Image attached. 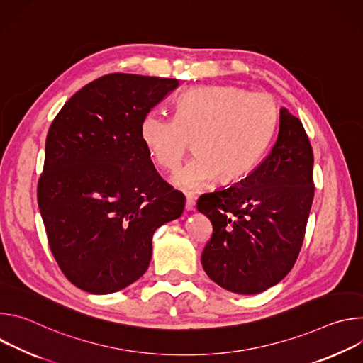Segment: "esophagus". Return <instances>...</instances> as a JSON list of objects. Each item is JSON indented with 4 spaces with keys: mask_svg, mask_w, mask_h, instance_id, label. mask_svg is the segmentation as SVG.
I'll use <instances>...</instances> for the list:
<instances>
[{
    "mask_svg": "<svg viewBox=\"0 0 363 363\" xmlns=\"http://www.w3.org/2000/svg\"><path fill=\"white\" fill-rule=\"evenodd\" d=\"M195 206V196L192 194H186V199H185V210L186 211H192Z\"/></svg>",
    "mask_w": 363,
    "mask_h": 363,
    "instance_id": "obj_1",
    "label": "esophagus"
}]
</instances>
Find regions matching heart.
Instances as JSON below:
<instances>
[{
    "mask_svg": "<svg viewBox=\"0 0 363 363\" xmlns=\"http://www.w3.org/2000/svg\"><path fill=\"white\" fill-rule=\"evenodd\" d=\"M280 122L277 101L267 93L235 86H196L177 100V116L147 113L139 136L158 168L175 169L194 142L195 157L177 171L172 184L196 191L220 177L245 178L270 149Z\"/></svg>",
    "mask_w": 363,
    "mask_h": 363,
    "instance_id": "obj_1",
    "label": "heart"
}]
</instances>
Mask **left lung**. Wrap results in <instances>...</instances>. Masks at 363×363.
<instances>
[{
  "label": "left lung",
  "instance_id": "left-lung-1",
  "mask_svg": "<svg viewBox=\"0 0 363 363\" xmlns=\"http://www.w3.org/2000/svg\"><path fill=\"white\" fill-rule=\"evenodd\" d=\"M315 196L313 150L301 122L280 109L277 139L240 182L198 198L213 224L201 263L223 289L257 294L283 280L300 252Z\"/></svg>",
  "mask_w": 363,
  "mask_h": 363
}]
</instances>
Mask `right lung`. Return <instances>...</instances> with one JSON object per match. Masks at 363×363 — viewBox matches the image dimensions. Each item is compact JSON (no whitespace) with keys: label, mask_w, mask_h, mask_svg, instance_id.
Masks as SVG:
<instances>
[{"label":"right lung","mask_w":363,"mask_h":363,"mask_svg":"<svg viewBox=\"0 0 363 363\" xmlns=\"http://www.w3.org/2000/svg\"><path fill=\"white\" fill-rule=\"evenodd\" d=\"M178 86L106 74L74 93L48 129L38 208L60 270L84 291L109 294L142 277L153 233L184 213L185 196L139 136L142 119Z\"/></svg>","instance_id":"1"}]
</instances>
